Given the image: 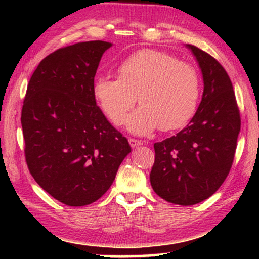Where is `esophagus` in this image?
Instances as JSON below:
<instances>
[{
	"label": "esophagus",
	"instance_id": "1",
	"mask_svg": "<svg viewBox=\"0 0 259 259\" xmlns=\"http://www.w3.org/2000/svg\"><path fill=\"white\" fill-rule=\"evenodd\" d=\"M128 141H130L131 147H133V148H136V147H138V146H140V145H143V143H141L140 140L132 139V138H131V139H128Z\"/></svg>",
	"mask_w": 259,
	"mask_h": 259
}]
</instances>
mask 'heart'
I'll return each mask as SVG.
<instances>
[{
	"label": "heart",
	"mask_w": 259,
	"mask_h": 259,
	"mask_svg": "<svg viewBox=\"0 0 259 259\" xmlns=\"http://www.w3.org/2000/svg\"><path fill=\"white\" fill-rule=\"evenodd\" d=\"M119 77L98 76L93 95L113 123L122 122L138 100L141 104L126 126L132 133L147 134L180 128L196 112L199 99V76L189 63L167 53L144 49L123 60Z\"/></svg>",
	"instance_id": "b5f03b06"
}]
</instances>
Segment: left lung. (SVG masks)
Returning <instances> with one entry per match:
<instances>
[{
    "label": "left lung",
    "mask_w": 259,
    "mask_h": 259,
    "mask_svg": "<svg viewBox=\"0 0 259 259\" xmlns=\"http://www.w3.org/2000/svg\"><path fill=\"white\" fill-rule=\"evenodd\" d=\"M186 47L203 74V98L185 128L154 144L155 159L150 175L159 197L184 206L207 199L224 183L240 131L239 109L226 70L196 46Z\"/></svg>",
    "instance_id": "8db88e82"
}]
</instances>
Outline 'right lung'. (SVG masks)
<instances>
[{
  "instance_id": "obj_1",
  "label": "right lung",
  "mask_w": 259,
  "mask_h": 259,
  "mask_svg": "<svg viewBox=\"0 0 259 259\" xmlns=\"http://www.w3.org/2000/svg\"><path fill=\"white\" fill-rule=\"evenodd\" d=\"M112 47L88 41L60 48L38 63L24 97V155L38 185L68 206H84L107 192L131 152L93 95L101 56Z\"/></svg>"
}]
</instances>
